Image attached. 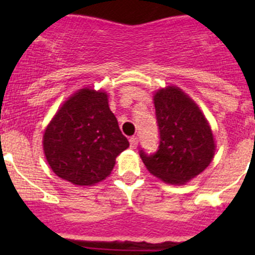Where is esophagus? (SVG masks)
<instances>
[{
	"mask_svg": "<svg viewBox=\"0 0 255 255\" xmlns=\"http://www.w3.org/2000/svg\"><path fill=\"white\" fill-rule=\"evenodd\" d=\"M129 144H130V148L135 149L138 145V138L137 137H130L129 138Z\"/></svg>",
	"mask_w": 255,
	"mask_h": 255,
	"instance_id": "34e87169",
	"label": "esophagus"
}]
</instances>
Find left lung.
<instances>
[{
    "label": "left lung",
    "instance_id": "8db88e82",
    "mask_svg": "<svg viewBox=\"0 0 255 255\" xmlns=\"http://www.w3.org/2000/svg\"><path fill=\"white\" fill-rule=\"evenodd\" d=\"M160 142L148 154L140 149L144 165L154 176L173 185H184L201 174L215 155L212 130L196 104L176 86L154 95Z\"/></svg>",
    "mask_w": 255,
    "mask_h": 255
}]
</instances>
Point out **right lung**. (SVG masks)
I'll list each match as a JSON object with an SVG mask.
<instances>
[{
	"label": "right lung",
	"instance_id": "obj_1",
	"mask_svg": "<svg viewBox=\"0 0 255 255\" xmlns=\"http://www.w3.org/2000/svg\"><path fill=\"white\" fill-rule=\"evenodd\" d=\"M129 146L109 106L107 94L85 87L64 102L43 135L51 170L80 186L106 179Z\"/></svg>",
	"mask_w": 255,
	"mask_h": 255
}]
</instances>
